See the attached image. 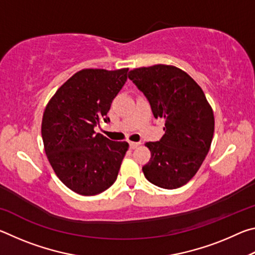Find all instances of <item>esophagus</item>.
I'll return each mask as SVG.
<instances>
[{
	"mask_svg": "<svg viewBox=\"0 0 255 255\" xmlns=\"http://www.w3.org/2000/svg\"><path fill=\"white\" fill-rule=\"evenodd\" d=\"M140 143H137V141H129V147H130L131 149L136 148L137 146H139Z\"/></svg>",
	"mask_w": 255,
	"mask_h": 255,
	"instance_id": "1",
	"label": "esophagus"
}]
</instances>
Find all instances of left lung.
<instances>
[{
	"label": "left lung",
	"mask_w": 255,
	"mask_h": 255,
	"mask_svg": "<svg viewBox=\"0 0 255 255\" xmlns=\"http://www.w3.org/2000/svg\"><path fill=\"white\" fill-rule=\"evenodd\" d=\"M128 77L147 99L155 118L165 119L163 137L148 141L145 178L163 189L191 180L208 154L215 130L214 112L197 82L171 65L139 67Z\"/></svg>",
	"instance_id": "1"
}]
</instances>
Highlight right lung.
<instances>
[{"mask_svg":"<svg viewBox=\"0 0 255 255\" xmlns=\"http://www.w3.org/2000/svg\"><path fill=\"white\" fill-rule=\"evenodd\" d=\"M128 68H86L75 73L47 105L41 136L58 179L82 196H94L117 180L127 141H112L94 127L107 117L112 100L127 81Z\"/></svg>","mask_w":255,"mask_h":255,"instance_id":"right-lung-1","label":"right lung"}]
</instances>
